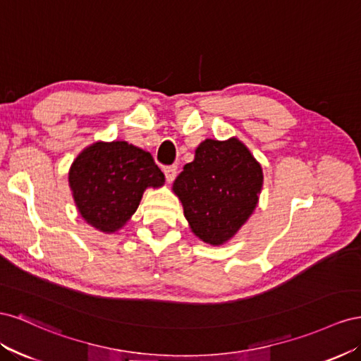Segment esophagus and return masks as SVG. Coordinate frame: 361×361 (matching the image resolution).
I'll return each instance as SVG.
<instances>
[{
  "label": "esophagus",
  "mask_w": 361,
  "mask_h": 361,
  "mask_svg": "<svg viewBox=\"0 0 361 361\" xmlns=\"http://www.w3.org/2000/svg\"><path fill=\"white\" fill-rule=\"evenodd\" d=\"M163 172H164V177H166V181L172 183L173 178L177 177V166H166L163 169Z\"/></svg>",
  "instance_id": "1"
}]
</instances>
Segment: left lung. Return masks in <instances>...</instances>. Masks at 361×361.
<instances>
[{
  "mask_svg": "<svg viewBox=\"0 0 361 361\" xmlns=\"http://www.w3.org/2000/svg\"><path fill=\"white\" fill-rule=\"evenodd\" d=\"M262 188V164L238 137L201 142L172 184L192 233L213 246L238 234L259 204Z\"/></svg>",
  "mask_w": 361,
  "mask_h": 361,
  "instance_id": "left-lung-1",
  "label": "left lung"
}]
</instances>
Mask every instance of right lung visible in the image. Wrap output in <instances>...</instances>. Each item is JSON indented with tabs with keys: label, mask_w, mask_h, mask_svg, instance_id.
I'll list each match as a JSON object with an SVG mask.
<instances>
[{
	"label": "right lung",
	"mask_w": 361,
	"mask_h": 361,
	"mask_svg": "<svg viewBox=\"0 0 361 361\" xmlns=\"http://www.w3.org/2000/svg\"><path fill=\"white\" fill-rule=\"evenodd\" d=\"M68 180L81 218L111 234L135 214L143 192L163 186L164 175L148 151L126 140H98L72 161Z\"/></svg>",
	"instance_id": "right-lung-1"
}]
</instances>
